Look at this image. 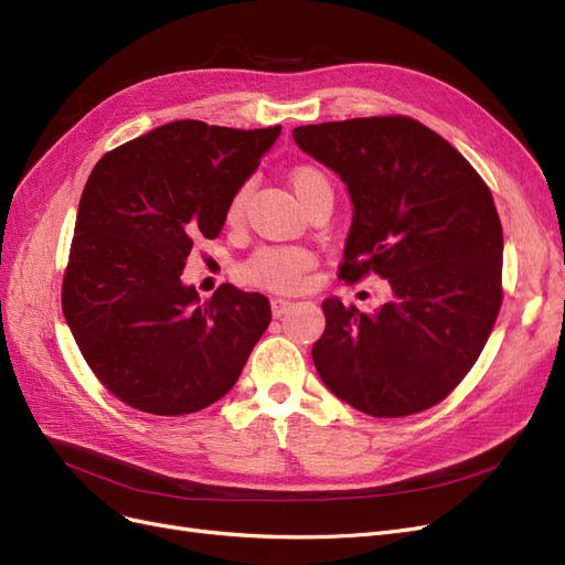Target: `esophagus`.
Returning a JSON list of instances; mask_svg holds the SVG:
<instances>
[{"label":"esophagus","mask_w":565,"mask_h":565,"mask_svg":"<svg viewBox=\"0 0 565 565\" xmlns=\"http://www.w3.org/2000/svg\"><path fill=\"white\" fill-rule=\"evenodd\" d=\"M290 307H294V302H290V300H286V298H275V300H271V315H275V317H284Z\"/></svg>","instance_id":"obj_1"}]
</instances>
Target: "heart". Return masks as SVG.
<instances>
[{"label": "heart", "instance_id": "1", "mask_svg": "<svg viewBox=\"0 0 565 565\" xmlns=\"http://www.w3.org/2000/svg\"><path fill=\"white\" fill-rule=\"evenodd\" d=\"M290 188L302 199L319 188H329L326 183V175L315 167H296L290 171ZM246 202V188H239L234 192L227 217L236 221L244 211ZM312 265V256L305 248L298 246H265L258 248L253 256L244 263L242 275L246 281L269 288V290H294L300 286L302 275L307 267Z\"/></svg>", "mask_w": 565, "mask_h": 565}]
</instances>
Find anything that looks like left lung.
I'll use <instances>...</instances> for the list:
<instances>
[{
    "mask_svg": "<svg viewBox=\"0 0 565 565\" xmlns=\"http://www.w3.org/2000/svg\"><path fill=\"white\" fill-rule=\"evenodd\" d=\"M298 148L348 185L340 279L392 296L373 315L323 300L312 359L323 385L373 417L431 408L460 385L502 305V225L475 167L411 117L298 126Z\"/></svg>",
    "mask_w": 565,
    "mask_h": 565,
    "instance_id": "8db88e82",
    "label": "left lung"
}]
</instances>
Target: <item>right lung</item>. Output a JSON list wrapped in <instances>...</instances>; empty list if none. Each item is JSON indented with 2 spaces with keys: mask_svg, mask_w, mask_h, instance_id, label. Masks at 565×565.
I'll return each instance as SVG.
<instances>
[{
  "mask_svg": "<svg viewBox=\"0 0 565 565\" xmlns=\"http://www.w3.org/2000/svg\"><path fill=\"white\" fill-rule=\"evenodd\" d=\"M281 126L163 124L90 171L63 279V315L119 402L185 415L223 398L267 331L263 294L223 284L209 300L180 275L196 239L221 234L234 192Z\"/></svg>",
  "mask_w": 565,
  "mask_h": 565,
  "instance_id": "1",
  "label": "right lung"
}]
</instances>
